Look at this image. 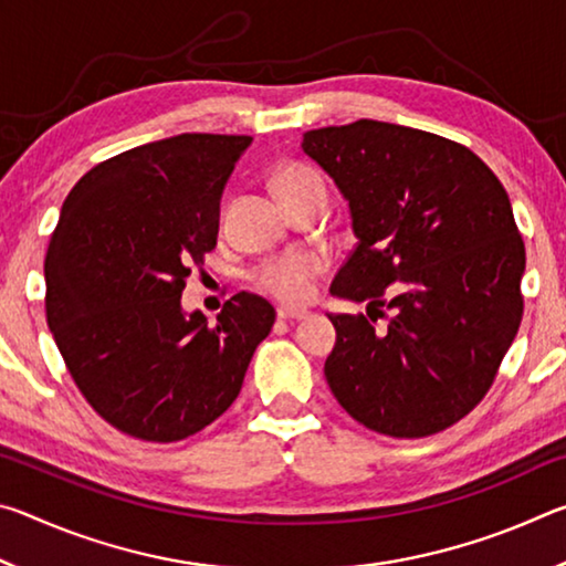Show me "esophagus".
<instances>
[{"mask_svg": "<svg viewBox=\"0 0 566 566\" xmlns=\"http://www.w3.org/2000/svg\"><path fill=\"white\" fill-rule=\"evenodd\" d=\"M276 317L290 319V322L306 319V310H292V306H280V310H276Z\"/></svg>", "mask_w": 566, "mask_h": 566, "instance_id": "esophagus-1", "label": "esophagus"}]
</instances>
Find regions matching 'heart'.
I'll list each match as a JSON object with an SVG mask.
<instances>
[{"label": "heart", "instance_id": "b5f03b06", "mask_svg": "<svg viewBox=\"0 0 566 566\" xmlns=\"http://www.w3.org/2000/svg\"><path fill=\"white\" fill-rule=\"evenodd\" d=\"M274 189L282 197L284 207L290 209L306 197L324 195V181L312 167L292 161L274 175ZM322 270V256L312 252H294L264 262L254 272V284L282 302H302L310 296L312 282L317 280Z\"/></svg>", "mask_w": 566, "mask_h": 566}]
</instances>
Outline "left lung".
Returning <instances> with one entry per match:
<instances>
[{
	"label": "left lung",
	"instance_id": "1",
	"mask_svg": "<svg viewBox=\"0 0 566 566\" xmlns=\"http://www.w3.org/2000/svg\"><path fill=\"white\" fill-rule=\"evenodd\" d=\"M302 149L349 202L359 239L329 292L367 302L369 317L392 312L385 328L329 314L332 395L371 432H442L484 399L520 329L524 242L510 197L472 149L401 124L312 129Z\"/></svg>",
	"mask_w": 566,
	"mask_h": 566
}]
</instances>
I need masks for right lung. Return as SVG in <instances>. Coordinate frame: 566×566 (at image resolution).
<instances>
[{
  "mask_svg": "<svg viewBox=\"0 0 566 566\" xmlns=\"http://www.w3.org/2000/svg\"><path fill=\"white\" fill-rule=\"evenodd\" d=\"M244 134H177L122 151L72 187L44 260L46 324L84 399L119 432L179 442L237 399L274 306L239 292L217 322L181 310L217 247Z\"/></svg>",
  "mask_w": 566,
  "mask_h": 566,
  "instance_id": "right-lung-1",
  "label": "right lung"
}]
</instances>
